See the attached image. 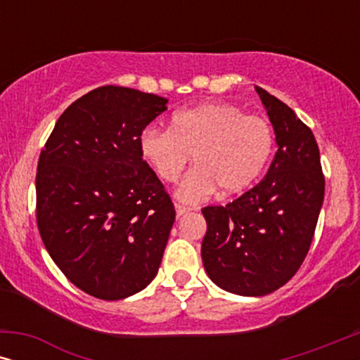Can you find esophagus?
<instances>
[{
  "instance_id": "obj_1",
  "label": "esophagus",
  "mask_w": 360,
  "mask_h": 360,
  "mask_svg": "<svg viewBox=\"0 0 360 360\" xmlns=\"http://www.w3.org/2000/svg\"><path fill=\"white\" fill-rule=\"evenodd\" d=\"M191 211V208L188 206H184V205H175V213H176V218H181V216L188 214Z\"/></svg>"
}]
</instances>
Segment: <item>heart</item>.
Here are the masks:
<instances>
[{"label":"heart","mask_w":360,"mask_h":360,"mask_svg":"<svg viewBox=\"0 0 360 360\" xmlns=\"http://www.w3.org/2000/svg\"><path fill=\"white\" fill-rule=\"evenodd\" d=\"M274 149L272 127L229 103L179 111L170 129L146 127L139 136L142 159L165 184H174L193 157L195 169L185 176L176 196L198 203L219 190L236 195L262 174Z\"/></svg>","instance_id":"b5f03b06"}]
</instances>
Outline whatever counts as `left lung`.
Returning a JSON list of instances; mask_svg holds the SVG:
<instances>
[{
    "label": "left lung",
    "instance_id": "left-lung-1",
    "mask_svg": "<svg viewBox=\"0 0 360 360\" xmlns=\"http://www.w3.org/2000/svg\"><path fill=\"white\" fill-rule=\"evenodd\" d=\"M277 152L264 180L226 206H206L201 259L219 288L264 297L283 287L307 257L324 198L313 132L278 98L255 86Z\"/></svg>",
    "mask_w": 360,
    "mask_h": 360
}]
</instances>
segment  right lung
<instances>
[{"label": "right lung", "instance_id": "1", "mask_svg": "<svg viewBox=\"0 0 360 360\" xmlns=\"http://www.w3.org/2000/svg\"><path fill=\"white\" fill-rule=\"evenodd\" d=\"M167 103L132 88H96L63 111L39 157L42 243L91 297L127 298L159 272L175 208L142 160L139 136Z\"/></svg>", "mask_w": 360, "mask_h": 360}]
</instances>
